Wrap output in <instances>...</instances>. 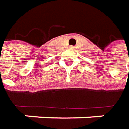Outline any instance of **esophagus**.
I'll return each mask as SVG.
<instances>
[{
    "instance_id": "obj_1",
    "label": "esophagus",
    "mask_w": 129,
    "mask_h": 129,
    "mask_svg": "<svg viewBox=\"0 0 129 129\" xmlns=\"http://www.w3.org/2000/svg\"><path fill=\"white\" fill-rule=\"evenodd\" d=\"M69 48H70V49H73V48H74V47H73V46H70Z\"/></svg>"
}]
</instances>
